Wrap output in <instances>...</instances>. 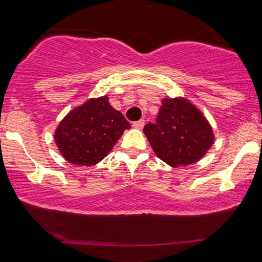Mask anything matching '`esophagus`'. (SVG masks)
<instances>
[{
	"mask_svg": "<svg viewBox=\"0 0 262 262\" xmlns=\"http://www.w3.org/2000/svg\"><path fill=\"white\" fill-rule=\"evenodd\" d=\"M143 126H144V120H143V119H141V120H139V121L133 122V127L136 128V129H142V128H143Z\"/></svg>",
	"mask_w": 262,
	"mask_h": 262,
	"instance_id": "34e87169",
	"label": "esophagus"
}]
</instances>
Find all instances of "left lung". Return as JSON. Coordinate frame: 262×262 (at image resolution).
<instances>
[{"label":"left lung","mask_w":262,"mask_h":262,"mask_svg":"<svg viewBox=\"0 0 262 262\" xmlns=\"http://www.w3.org/2000/svg\"><path fill=\"white\" fill-rule=\"evenodd\" d=\"M143 132L155 154L173 167L198 162L214 142L206 118L183 98L164 99L156 122L147 123Z\"/></svg>","instance_id":"left-lung-1"}]
</instances>
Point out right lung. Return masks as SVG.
Masks as SVG:
<instances>
[{"label":"right lung","mask_w":262,"mask_h":262,"mask_svg":"<svg viewBox=\"0 0 262 262\" xmlns=\"http://www.w3.org/2000/svg\"><path fill=\"white\" fill-rule=\"evenodd\" d=\"M130 125L107 97L88 100L68 113L55 130L60 152L75 165L91 166L104 159Z\"/></svg>","instance_id":"1"}]
</instances>
